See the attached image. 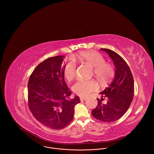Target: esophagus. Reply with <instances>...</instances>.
I'll list each match as a JSON object with an SVG mask.
<instances>
[{
	"instance_id": "1",
	"label": "esophagus",
	"mask_w": 154,
	"mask_h": 154,
	"mask_svg": "<svg viewBox=\"0 0 154 154\" xmlns=\"http://www.w3.org/2000/svg\"><path fill=\"white\" fill-rule=\"evenodd\" d=\"M87 100V97H80L81 101H85Z\"/></svg>"
}]
</instances>
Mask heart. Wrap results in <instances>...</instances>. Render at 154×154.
<instances>
[{
  "label": "heart",
  "instance_id": "1",
  "mask_svg": "<svg viewBox=\"0 0 154 154\" xmlns=\"http://www.w3.org/2000/svg\"><path fill=\"white\" fill-rule=\"evenodd\" d=\"M73 59L94 67L96 77L102 83H107L114 75V66L110 63L105 62V59L98 52H80L74 56ZM63 74L67 80H72L77 74L75 64L72 61L68 62L64 67ZM98 89L99 85L94 81H77L73 87L74 92L81 97H87Z\"/></svg>",
  "mask_w": 154,
  "mask_h": 154
}]
</instances>
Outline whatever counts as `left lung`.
<instances>
[{
  "instance_id": "obj_1",
  "label": "left lung",
  "mask_w": 154,
  "mask_h": 154,
  "mask_svg": "<svg viewBox=\"0 0 154 154\" xmlns=\"http://www.w3.org/2000/svg\"><path fill=\"white\" fill-rule=\"evenodd\" d=\"M101 50L106 52L113 60L116 74L110 86L100 93L102 97L106 98L107 102L103 103V98H97V106L92 111V115L100 121L111 122L120 119L128 110L134 95V80L131 70L124 59L111 50Z\"/></svg>"
}]
</instances>
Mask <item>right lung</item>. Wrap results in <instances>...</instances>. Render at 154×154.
<instances>
[{
  "instance_id": "add662e5",
  "label": "right lung",
  "mask_w": 154,
  "mask_h": 154,
  "mask_svg": "<svg viewBox=\"0 0 154 154\" xmlns=\"http://www.w3.org/2000/svg\"><path fill=\"white\" fill-rule=\"evenodd\" d=\"M63 56L46 59L30 74L28 83V103L33 116L44 126L53 129L65 128L73 120L74 106L80 102L71 99L64 79Z\"/></svg>"
}]
</instances>
